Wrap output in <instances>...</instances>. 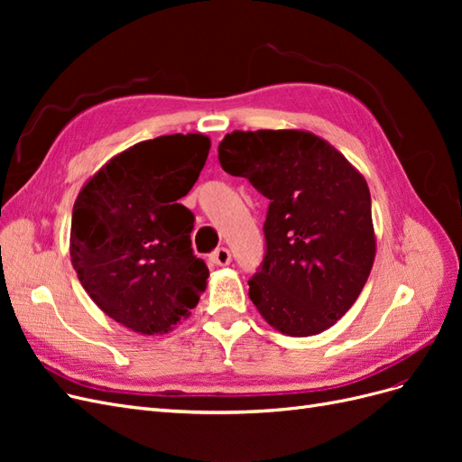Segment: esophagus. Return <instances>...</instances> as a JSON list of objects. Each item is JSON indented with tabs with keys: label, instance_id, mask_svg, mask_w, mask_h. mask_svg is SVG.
Returning a JSON list of instances; mask_svg holds the SVG:
<instances>
[{
	"label": "esophagus",
	"instance_id": "34e87169",
	"mask_svg": "<svg viewBox=\"0 0 462 462\" xmlns=\"http://www.w3.org/2000/svg\"><path fill=\"white\" fill-rule=\"evenodd\" d=\"M212 262L216 265H229L231 263V253H229L226 246H221L212 254Z\"/></svg>",
	"mask_w": 462,
	"mask_h": 462
}]
</instances>
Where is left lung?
Returning <instances> with one entry per match:
<instances>
[{"label": "left lung", "mask_w": 462, "mask_h": 462, "mask_svg": "<svg viewBox=\"0 0 462 462\" xmlns=\"http://www.w3.org/2000/svg\"><path fill=\"white\" fill-rule=\"evenodd\" d=\"M217 158L223 171L270 200L250 300L291 337L329 329L358 299L375 258L366 179L337 148L300 129L233 131Z\"/></svg>", "instance_id": "left-lung-1"}]
</instances>
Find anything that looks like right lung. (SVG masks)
I'll use <instances>...</instances> for the list:
<instances>
[{
	"label": "right lung",
	"mask_w": 462,
	"mask_h": 462,
	"mask_svg": "<svg viewBox=\"0 0 462 462\" xmlns=\"http://www.w3.org/2000/svg\"><path fill=\"white\" fill-rule=\"evenodd\" d=\"M209 138L165 134L111 158L80 189L71 262L97 309L141 335H163L190 316L206 291L192 254L194 216L179 200L202 171Z\"/></svg>",
	"instance_id": "obj_1"
}]
</instances>
